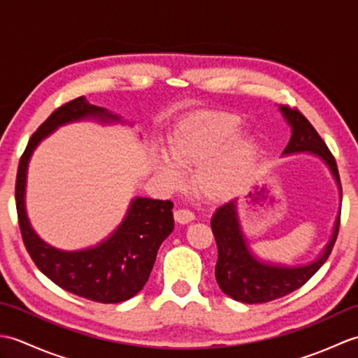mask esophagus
I'll return each mask as SVG.
<instances>
[{
  "mask_svg": "<svg viewBox=\"0 0 358 358\" xmlns=\"http://www.w3.org/2000/svg\"><path fill=\"white\" fill-rule=\"evenodd\" d=\"M173 218H175V222L180 223V224H187V223L192 222L195 215L187 209H178V210L173 212Z\"/></svg>",
  "mask_w": 358,
  "mask_h": 358,
  "instance_id": "1",
  "label": "esophagus"
}]
</instances>
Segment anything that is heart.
Listing matches in <instances>:
<instances>
[{
  "label": "heart",
  "mask_w": 358,
  "mask_h": 358,
  "mask_svg": "<svg viewBox=\"0 0 358 358\" xmlns=\"http://www.w3.org/2000/svg\"><path fill=\"white\" fill-rule=\"evenodd\" d=\"M240 118L227 112L201 110L189 115L167 138L166 154L154 167L167 187L183 183L181 171H192L195 194L210 203L229 201L252 181L262 158L254 136L237 134Z\"/></svg>",
  "instance_id": "heart-1"
}]
</instances>
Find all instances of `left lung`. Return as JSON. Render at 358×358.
<instances>
[{
    "label": "left lung",
    "instance_id": "1",
    "mask_svg": "<svg viewBox=\"0 0 358 358\" xmlns=\"http://www.w3.org/2000/svg\"><path fill=\"white\" fill-rule=\"evenodd\" d=\"M281 115L291 126V140L281 155H294L308 152L323 159L338 186L341 201V185L337 163L328 146L317 134L313 124L299 110L280 106ZM340 226V212L334 222L329 241L314 262L301 266H286L258 258L250 249L238 217V200L235 199L218 208L212 215L210 227L218 248L215 278L220 289L231 299L254 305L277 300L301 287L328 260L336 243Z\"/></svg>",
    "mask_w": 358,
    "mask_h": 358
}]
</instances>
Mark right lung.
<instances>
[{
    "label": "right lung",
    "instance_id": "add662e5",
    "mask_svg": "<svg viewBox=\"0 0 358 358\" xmlns=\"http://www.w3.org/2000/svg\"><path fill=\"white\" fill-rule=\"evenodd\" d=\"M81 120L126 123L117 113L90 104L85 96L58 108L30 136L20 159L15 201L22 241L36 268L64 291L98 303H120L138 294L154 268L162 243L173 231L169 200L135 196L123 222L108 238L80 250H63L40 238L26 212V183L30 157L44 138L59 126Z\"/></svg>",
    "mask_w": 358,
    "mask_h": 358
}]
</instances>
